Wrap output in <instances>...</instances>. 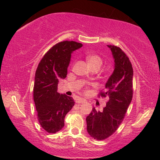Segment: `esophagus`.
I'll use <instances>...</instances> for the list:
<instances>
[{"label": "esophagus", "instance_id": "1", "mask_svg": "<svg viewBox=\"0 0 160 160\" xmlns=\"http://www.w3.org/2000/svg\"><path fill=\"white\" fill-rule=\"evenodd\" d=\"M85 102V100L82 99V98H80V97H78V99H75V102L78 103V104H81V103H84Z\"/></svg>", "mask_w": 160, "mask_h": 160}]
</instances>
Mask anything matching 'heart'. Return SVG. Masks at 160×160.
Instances as JSON below:
<instances>
[{
	"mask_svg": "<svg viewBox=\"0 0 160 160\" xmlns=\"http://www.w3.org/2000/svg\"><path fill=\"white\" fill-rule=\"evenodd\" d=\"M86 59L90 68L98 67L99 68L102 65V58L97 54H89L86 56Z\"/></svg>",
	"mask_w": 160,
	"mask_h": 160,
	"instance_id": "obj_1",
	"label": "heart"
}]
</instances>
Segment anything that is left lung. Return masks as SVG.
Listing matches in <instances>:
<instances>
[{
	"instance_id": "1",
	"label": "left lung",
	"mask_w": 160,
	"mask_h": 160,
	"mask_svg": "<svg viewBox=\"0 0 160 160\" xmlns=\"http://www.w3.org/2000/svg\"><path fill=\"white\" fill-rule=\"evenodd\" d=\"M114 58V70L99 97H107L106 107L99 112L94 108L86 118L89 135L97 140L111 136L122 123L132 98L133 70L131 61L121 48L107 45Z\"/></svg>"
}]
</instances>
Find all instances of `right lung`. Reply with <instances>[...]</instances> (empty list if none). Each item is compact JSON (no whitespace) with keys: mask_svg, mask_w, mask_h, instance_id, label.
Masks as SVG:
<instances>
[{"mask_svg":"<svg viewBox=\"0 0 160 160\" xmlns=\"http://www.w3.org/2000/svg\"><path fill=\"white\" fill-rule=\"evenodd\" d=\"M82 47L73 41L53 46L43 56L36 70L33 97L40 125L49 133H56L64 126L65 116L75 102L71 97L59 94L58 84L66 78L71 53Z\"/></svg>","mask_w":160,"mask_h":160,"instance_id":"right-lung-1","label":"right lung"}]
</instances>
